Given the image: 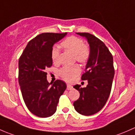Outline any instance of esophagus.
Here are the masks:
<instances>
[{
    "instance_id": "1",
    "label": "esophagus",
    "mask_w": 135,
    "mask_h": 135,
    "mask_svg": "<svg viewBox=\"0 0 135 135\" xmlns=\"http://www.w3.org/2000/svg\"><path fill=\"white\" fill-rule=\"evenodd\" d=\"M73 88V86L70 84H67V90H71Z\"/></svg>"
}]
</instances>
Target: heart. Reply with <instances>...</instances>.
Here are the masks:
<instances>
[{
	"mask_svg": "<svg viewBox=\"0 0 135 135\" xmlns=\"http://www.w3.org/2000/svg\"><path fill=\"white\" fill-rule=\"evenodd\" d=\"M61 46L69 52L74 54L75 58L77 62L86 63L90 56V49L88 45L84 44L80 37L71 36L65 39L61 43ZM51 58L52 62L56 63L59 60V51L57 47H54L51 51ZM80 68L78 65L66 66L59 70V75L66 81H73L80 73Z\"/></svg>",
	"mask_w": 135,
	"mask_h": 135,
	"instance_id": "obj_1",
	"label": "heart"
}]
</instances>
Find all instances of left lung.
<instances>
[{
  "mask_svg": "<svg viewBox=\"0 0 135 135\" xmlns=\"http://www.w3.org/2000/svg\"><path fill=\"white\" fill-rule=\"evenodd\" d=\"M85 37L90 47V56L81 79L88 80L86 88L77 84L80 97L73 103L79 114L90 116L101 110L109 98L114 76L113 57L109 49L101 40L86 32H78Z\"/></svg>",
  "mask_w": 135,
  "mask_h": 135,
  "instance_id": "left-lung-1",
  "label": "left lung"
}]
</instances>
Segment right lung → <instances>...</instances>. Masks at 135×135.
Returning <instances> with one entry per match:
<instances>
[{"mask_svg":"<svg viewBox=\"0 0 135 135\" xmlns=\"http://www.w3.org/2000/svg\"><path fill=\"white\" fill-rule=\"evenodd\" d=\"M67 33H42L28 43L19 60V83L28 109L36 116L47 118L56 110L59 99L66 89L61 80H47L45 69L52 65L53 45Z\"/></svg>","mask_w":135,"mask_h":135,"instance_id":"add662e5","label":"right lung"}]
</instances>
